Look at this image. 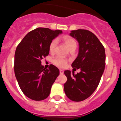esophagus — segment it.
Returning a JSON list of instances; mask_svg holds the SVG:
<instances>
[{
	"mask_svg": "<svg viewBox=\"0 0 121 121\" xmlns=\"http://www.w3.org/2000/svg\"><path fill=\"white\" fill-rule=\"evenodd\" d=\"M59 72H60V74H64V71H63L62 70H60Z\"/></svg>",
	"mask_w": 121,
	"mask_h": 121,
	"instance_id": "obj_1",
	"label": "esophagus"
}]
</instances>
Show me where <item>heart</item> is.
I'll return each mask as SVG.
<instances>
[{"label": "heart", "instance_id": "heart-1", "mask_svg": "<svg viewBox=\"0 0 121 121\" xmlns=\"http://www.w3.org/2000/svg\"><path fill=\"white\" fill-rule=\"evenodd\" d=\"M63 39H64L67 47L69 49L70 48L73 47H76V42L74 40V39H73L72 37L68 36H65L63 37ZM56 45H57V40L54 39V40L51 42L50 46H49V50H50V52H53L54 51ZM53 63L54 64V65H56L57 67H60V68H64V67H66V65H67V60L64 58H63V57L57 56V57L54 59Z\"/></svg>", "mask_w": 121, "mask_h": 121}]
</instances>
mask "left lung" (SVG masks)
Listing matches in <instances>:
<instances>
[{"mask_svg":"<svg viewBox=\"0 0 121 121\" xmlns=\"http://www.w3.org/2000/svg\"><path fill=\"white\" fill-rule=\"evenodd\" d=\"M79 42V53L71 64L81 71L76 74L65 70L67 78L64 91L68 98L80 102L89 98L96 89L105 66L104 46L92 32L86 30H73L70 34Z\"/></svg>","mask_w":121,"mask_h":121,"instance_id":"1","label":"left lung"}]
</instances>
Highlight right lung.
Returning <instances> with one entry per match:
<instances>
[{"mask_svg":"<svg viewBox=\"0 0 121 121\" xmlns=\"http://www.w3.org/2000/svg\"><path fill=\"white\" fill-rule=\"evenodd\" d=\"M61 30L37 28L29 32L19 43L14 55V73L21 90L34 100L48 98L51 86L59 74L53 65L48 69L41 65V60L49 54L51 42Z\"/></svg>","mask_w":121,"mask_h":121,"instance_id":"1","label":"right lung"}]
</instances>
